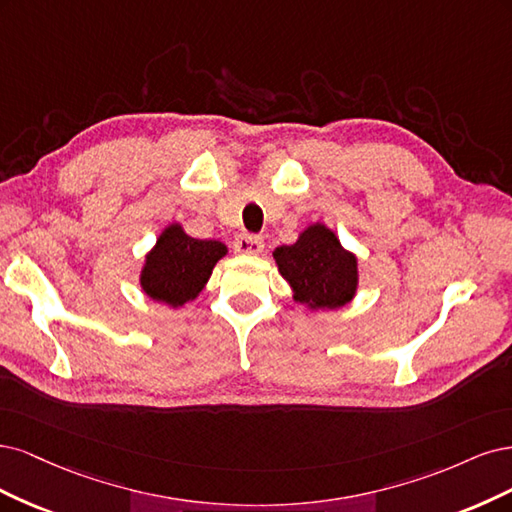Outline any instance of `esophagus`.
I'll return each instance as SVG.
<instances>
[{"instance_id":"1","label":"esophagus","mask_w":512,"mask_h":512,"mask_svg":"<svg viewBox=\"0 0 512 512\" xmlns=\"http://www.w3.org/2000/svg\"><path fill=\"white\" fill-rule=\"evenodd\" d=\"M234 249L240 255H259L263 251V240L253 234H242L236 238Z\"/></svg>"}]
</instances>
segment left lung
Masks as SVG:
<instances>
[{
	"mask_svg": "<svg viewBox=\"0 0 512 512\" xmlns=\"http://www.w3.org/2000/svg\"><path fill=\"white\" fill-rule=\"evenodd\" d=\"M272 257L293 291V300L308 310H338L355 298L357 257L344 249L325 223H310L293 244L276 246Z\"/></svg>",
	"mask_w": 512,
	"mask_h": 512,
	"instance_id": "obj_1",
	"label": "left lung"
}]
</instances>
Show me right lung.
<instances>
[{
    "instance_id": "add662e5",
    "label": "right lung",
    "mask_w": 512,
    "mask_h": 512,
    "mask_svg": "<svg viewBox=\"0 0 512 512\" xmlns=\"http://www.w3.org/2000/svg\"><path fill=\"white\" fill-rule=\"evenodd\" d=\"M227 255L221 240H197L180 223L163 227L140 268L146 298L170 308L193 302L206 287L214 266Z\"/></svg>"
}]
</instances>
